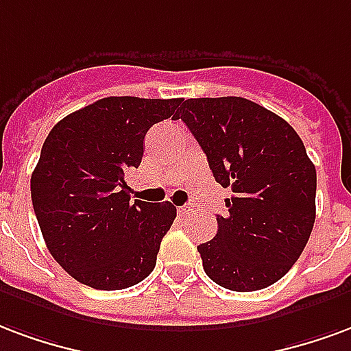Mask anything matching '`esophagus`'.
<instances>
[{
    "instance_id": "34e87169",
    "label": "esophagus",
    "mask_w": 351,
    "mask_h": 351,
    "mask_svg": "<svg viewBox=\"0 0 351 351\" xmlns=\"http://www.w3.org/2000/svg\"><path fill=\"white\" fill-rule=\"evenodd\" d=\"M193 213H196V207L191 206V204H185V206L179 207V215H181V217H189V215Z\"/></svg>"
}]
</instances>
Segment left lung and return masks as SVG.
<instances>
[{
	"label": "left lung",
	"mask_w": 351,
	"mask_h": 351,
	"mask_svg": "<svg viewBox=\"0 0 351 351\" xmlns=\"http://www.w3.org/2000/svg\"><path fill=\"white\" fill-rule=\"evenodd\" d=\"M176 119L232 189L219 230L198 245L204 271L234 291L263 290L298 262L316 219V168L288 121L243 97L183 99Z\"/></svg>",
	"instance_id": "1"
}]
</instances>
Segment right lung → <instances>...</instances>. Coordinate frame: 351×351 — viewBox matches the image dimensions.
Returning <instances> with one entry per match:
<instances>
[{
    "label": "right lung",
    "instance_id": "right-lung-1",
    "mask_svg": "<svg viewBox=\"0 0 351 351\" xmlns=\"http://www.w3.org/2000/svg\"><path fill=\"white\" fill-rule=\"evenodd\" d=\"M181 99L106 97L63 117L32 173V202L53 260L95 290L142 282L176 219L170 202L130 204L125 173L144 157V138Z\"/></svg>",
    "mask_w": 351,
    "mask_h": 351
}]
</instances>
